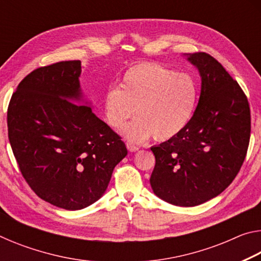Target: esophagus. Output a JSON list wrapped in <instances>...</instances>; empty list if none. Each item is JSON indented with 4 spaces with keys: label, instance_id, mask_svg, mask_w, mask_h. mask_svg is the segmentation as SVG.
Wrapping results in <instances>:
<instances>
[{
    "label": "esophagus",
    "instance_id": "1",
    "mask_svg": "<svg viewBox=\"0 0 261 261\" xmlns=\"http://www.w3.org/2000/svg\"><path fill=\"white\" fill-rule=\"evenodd\" d=\"M126 147L130 152H136V151H138V149H139L138 146H136V145H134L132 143H129V141L126 143Z\"/></svg>",
    "mask_w": 261,
    "mask_h": 261
}]
</instances>
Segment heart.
I'll use <instances>...</instances> for the list:
<instances>
[{"label":"heart","mask_w":261,"mask_h":261,"mask_svg":"<svg viewBox=\"0 0 261 261\" xmlns=\"http://www.w3.org/2000/svg\"><path fill=\"white\" fill-rule=\"evenodd\" d=\"M199 88L191 74L177 72L154 62L130 67L123 74L122 87L109 86L103 96L105 117L132 141H145L154 136L167 140L180 134L189 124L197 107Z\"/></svg>","instance_id":"obj_1"}]
</instances>
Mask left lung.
<instances>
[{
	"instance_id": "8db88e82",
	"label": "left lung",
	"mask_w": 261,
	"mask_h": 261,
	"mask_svg": "<svg viewBox=\"0 0 261 261\" xmlns=\"http://www.w3.org/2000/svg\"><path fill=\"white\" fill-rule=\"evenodd\" d=\"M201 76L199 102L185 129L152 147L154 193L176 206H197L223 192L241 170L251 135L246 95L207 53H189Z\"/></svg>"
}]
</instances>
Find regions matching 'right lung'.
I'll list each match as a JSON object with an SVG mask.
<instances>
[{"instance_id": "1", "label": "right lung", "mask_w": 261, "mask_h": 261, "mask_svg": "<svg viewBox=\"0 0 261 261\" xmlns=\"http://www.w3.org/2000/svg\"><path fill=\"white\" fill-rule=\"evenodd\" d=\"M81 61L40 67L8 106V137L19 170L39 198L60 208L90 206L105 193L127 149L81 99Z\"/></svg>"}]
</instances>
